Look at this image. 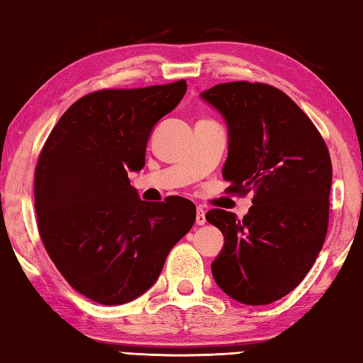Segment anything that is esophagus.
I'll use <instances>...</instances> for the list:
<instances>
[{
	"instance_id": "obj_1",
	"label": "esophagus",
	"mask_w": 363,
	"mask_h": 363,
	"mask_svg": "<svg viewBox=\"0 0 363 363\" xmlns=\"http://www.w3.org/2000/svg\"><path fill=\"white\" fill-rule=\"evenodd\" d=\"M206 213H205V210H203V208H200V206H198L196 208V225L198 226H203V225H205V223H206Z\"/></svg>"
}]
</instances>
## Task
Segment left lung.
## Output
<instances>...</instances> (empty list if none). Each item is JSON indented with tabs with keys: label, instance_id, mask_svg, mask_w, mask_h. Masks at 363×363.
<instances>
[{
	"label": "left lung",
	"instance_id": "left-lung-1",
	"mask_svg": "<svg viewBox=\"0 0 363 363\" xmlns=\"http://www.w3.org/2000/svg\"><path fill=\"white\" fill-rule=\"evenodd\" d=\"M200 97L228 127L223 178L230 191L255 190L242 220L225 210L206 213V221L225 236L211 262L213 277L241 304H271L299 286L324 245L329 150L311 118L279 89L228 82Z\"/></svg>",
	"mask_w": 363,
	"mask_h": 363
}]
</instances>
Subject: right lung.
Listing matches in <instances>:
<instances>
[{
	"instance_id": "right-lung-1",
	"label": "right lung",
	"mask_w": 363,
	"mask_h": 363,
	"mask_svg": "<svg viewBox=\"0 0 363 363\" xmlns=\"http://www.w3.org/2000/svg\"><path fill=\"white\" fill-rule=\"evenodd\" d=\"M185 92L178 81L84 96L59 118L39 157V235L69 284L99 304H127L150 289L195 223L190 200L142 201L128 180V172L145 167L153 128Z\"/></svg>"
}]
</instances>
